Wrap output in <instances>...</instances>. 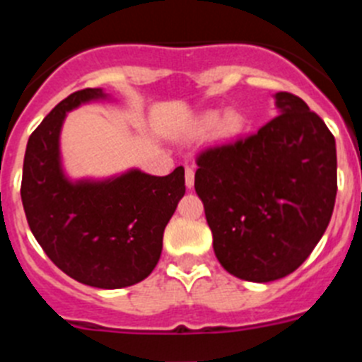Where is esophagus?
Instances as JSON below:
<instances>
[{
  "instance_id": "34e87169",
  "label": "esophagus",
  "mask_w": 362,
  "mask_h": 362,
  "mask_svg": "<svg viewBox=\"0 0 362 362\" xmlns=\"http://www.w3.org/2000/svg\"><path fill=\"white\" fill-rule=\"evenodd\" d=\"M194 181H196L194 170H192V168H187V170H185V183H187V188H194Z\"/></svg>"
}]
</instances>
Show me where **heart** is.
<instances>
[{"mask_svg":"<svg viewBox=\"0 0 362 362\" xmlns=\"http://www.w3.org/2000/svg\"><path fill=\"white\" fill-rule=\"evenodd\" d=\"M246 121L241 112L228 108L225 112L206 110L194 119L190 134L194 137H203L210 134V141L216 146H228L235 143L245 132Z\"/></svg>","mask_w":362,"mask_h":362,"instance_id":"1","label":"heart"}]
</instances>
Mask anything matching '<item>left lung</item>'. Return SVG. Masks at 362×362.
<instances>
[{
  "mask_svg": "<svg viewBox=\"0 0 362 362\" xmlns=\"http://www.w3.org/2000/svg\"><path fill=\"white\" fill-rule=\"evenodd\" d=\"M277 117L235 145L197 159L196 192L221 267L270 283L312 254L334 212L335 139L325 121L288 92L274 95Z\"/></svg>",
  "mask_w": 362,
  "mask_h": 362,
  "instance_id": "8db88e82",
  "label": "left lung"
}]
</instances>
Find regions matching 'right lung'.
Instances as JSON below:
<instances>
[{"label": "right lung", "instance_id": "obj_1", "mask_svg": "<svg viewBox=\"0 0 362 362\" xmlns=\"http://www.w3.org/2000/svg\"><path fill=\"white\" fill-rule=\"evenodd\" d=\"M112 101L103 88L74 92L28 137L21 201L28 226L50 261L94 288L132 286L152 274L163 232L185 196V168L150 175L129 168L110 177L72 179L62 156L69 112Z\"/></svg>", "mask_w": 362, "mask_h": 362}]
</instances>
